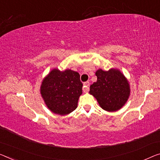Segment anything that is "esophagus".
<instances>
[{
  "label": "esophagus",
  "mask_w": 160,
  "mask_h": 160,
  "mask_svg": "<svg viewBox=\"0 0 160 160\" xmlns=\"http://www.w3.org/2000/svg\"><path fill=\"white\" fill-rule=\"evenodd\" d=\"M89 91V82H86L83 83V92L87 93Z\"/></svg>",
  "instance_id": "obj_1"
}]
</instances>
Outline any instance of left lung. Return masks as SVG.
<instances>
[{
	"label": "left lung",
	"instance_id": "1",
	"mask_svg": "<svg viewBox=\"0 0 160 160\" xmlns=\"http://www.w3.org/2000/svg\"><path fill=\"white\" fill-rule=\"evenodd\" d=\"M97 81L90 86V94L97 99L100 107L108 112L121 109L130 94L128 81L118 69L107 72L99 69L96 72Z\"/></svg>",
	"mask_w": 160,
	"mask_h": 160
}]
</instances>
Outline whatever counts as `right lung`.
Instances as JSON below:
<instances>
[{"label": "right lung", "mask_w": 160, "mask_h": 160, "mask_svg": "<svg viewBox=\"0 0 160 160\" xmlns=\"http://www.w3.org/2000/svg\"><path fill=\"white\" fill-rule=\"evenodd\" d=\"M82 87L78 72L71 69L61 72L55 68L43 78L41 94L51 112L66 115L77 109Z\"/></svg>", "instance_id": "add662e5"}]
</instances>
